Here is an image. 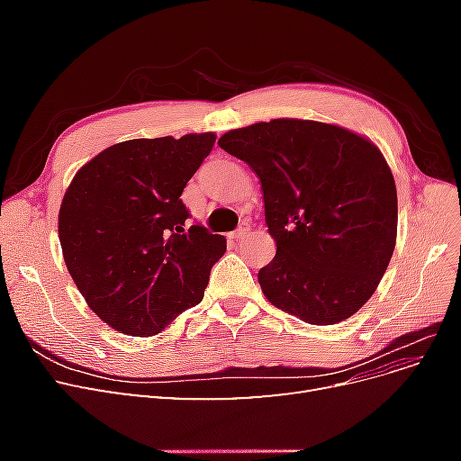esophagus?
<instances>
[{
  "mask_svg": "<svg viewBox=\"0 0 461 461\" xmlns=\"http://www.w3.org/2000/svg\"><path fill=\"white\" fill-rule=\"evenodd\" d=\"M248 234H249V225H248V222H242V225H240L239 229H236V230L230 234V239H232V240H236V242H239V240L246 239Z\"/></svg>",
  "mask_w": 461,
  "mask_h": 461,
  "instance_id": "1",
  "label": "esophagus"
}]
</instances>
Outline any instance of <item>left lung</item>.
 <instances>
[{"instance_id": "1", "label": "left lung", "mask_w": 461, "mask_h": 461, "mask_svg": "<svg viewBox=\"0 0 461 461\" xmlns=\"http://www.w3.org/2000/svg\"><path fill=\"white\" fill-rule=\"evenodd\" d=\"M219 146L261 180L276 242L258 273L265 298L312 325L352 317L396 246V185L379 148L334 124L298 119L230 131Z\"/></svg>"}]
</instances>
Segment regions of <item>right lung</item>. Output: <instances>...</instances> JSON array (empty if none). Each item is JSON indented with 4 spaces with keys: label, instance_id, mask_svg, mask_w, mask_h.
Masks as SVG:
<instances>
[{
    "label": "right lung",
    "instance_id": "obj_1",
    "mask_svg": "<svg viewBox=\"0 0 461 461\" xmlns=\"http://www.w3.org/2000/svg\"><path fill=\"white\" fill-rule=\"evenodd\" d=\"M215 134L136 138L75 175L59 209L67 269L90 310L113 329L151 337L198 305L225 236L188 226L180 200Z\"/></svg>",
    "mask_w": 461,
    "mask_h": 461
}]
</instances>
